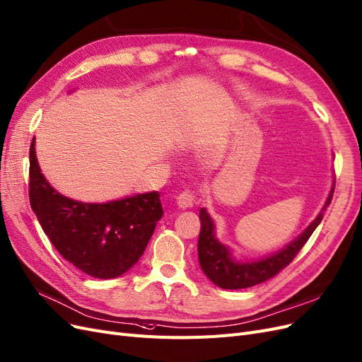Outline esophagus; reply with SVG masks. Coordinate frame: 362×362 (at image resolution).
Here are the masks:
<instances>
[{
  "label": "esophagus",
  "mask_w": 362,
  "mask_h": 362,
  "mask_svg": "<svg viewBox=\"0 0 362 362\" xmlns=\"http://www.w3.org/2000/svg\"><path fill=\"white\" fill-rule=\"evenodd\" d=\"M197 203V197L194 194V191H183L182 194H179L177 197V206L180 209H192Z\"/></svg>",
  "instance_id": "esophagus-1"
}]
</instances>
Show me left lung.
I'll list each match as a JSON object with an SVG mask.
<instances>
[{
    "label": "left lung",
    "mask_w": 362,
    "mask_h": 362,
    "mask_svg": "<svg viewBox=\"0 0 362 362\" xmlns=\"http://www.w3.org/2000/svg\"><path fill=\"white\" fill-rule=\"evenodd\" d=\"M332 195L334 186L322 211H325L326 206L331 204ZM322 218L323 214L320 212L317 218L313 221L308 228L302 233L298 239L288 243L286 248L278 251L276 254L257 262L240 263L236 262L235 259H231L230 250L226 245L218 242V239L215 238L214 221L206 212V209H202V230L200 238H198V262H200V266L206 276L221 288L238 290L257 286L275 276L276 274L281 272L286 266L293 262L296 254L302 250V247H304L310 236L313 235V231L322 223Z\"/></svg>",
    "instance_id": "obj_1"
}]
</instances>
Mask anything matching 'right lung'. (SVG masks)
<instances>
[{
	"label": "right lung",
	"instance_id": "add662e5",
	"mask_svg": "<svg viewBox=\"0 0 362 362\" xmlns=\"http://www.w3.org/2000/svg\"><path fill=\"white\" fill-rule=\"evenodd\" d=\"M30 204L55 250L84 274L110 279L141 257L162 218L159 192L110 203H81L58 194L40 173L30 146Z\"/></svg>",
	"mask_w": 362,
	"mask_h": 362
}]
</instances>
